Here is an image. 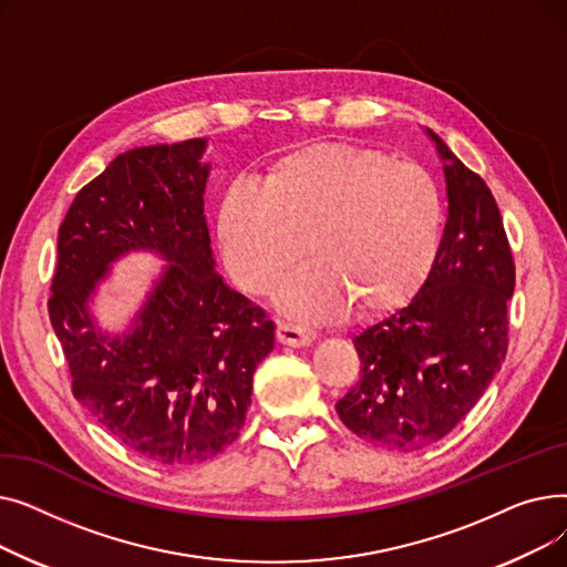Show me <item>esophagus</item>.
I'll list each match as a JSON object with an SVG mask.
<instances>
[{
  "label": "esophagus",
  "instance_id": "1",
  "mask_svg": "<svg viewBox=\"0 0 567 567\" xmlns=\"http://www.w3.org/2000/svg\"><path fill=\"white\" fill-rule=\"evenodd\" d=\"M278 340L287 347H308L315 340V331L306 329V326H299V323L280 321L278 323Z\"/></svg>",
  "mask_w": 567,
  "mask_h": 567
}]
</instances>
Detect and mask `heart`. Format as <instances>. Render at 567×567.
I'll return each mask as SVG.
<instances>
[{"label": "heart", "instance_id": "obj_1", "mask_svg": "<svg viewBox=\"0 0 567 567\" xmlns=\"http://www.w3.org/2000/svg\"><path fill=\"white\" fill-rule=\"evenodd\" d=\"M441 199L432 176L377 148L312 144L276 156L259 184L236 178L223 195L218 241L234 282L274 291L301 319L338 317L347 303L370 315L398 306L430 271Z\"/></svg>", "mask_w": 567, "mask_h": 567}]
</instances>
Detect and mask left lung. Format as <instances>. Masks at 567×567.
<instances>
[{
	"label": "left lung",
	"mask_w": 567,
	"mask_h": 567,
	"mask_svg": "<svg viewBox=\"0 0 567 567\" xmlns=\"http://www.w3.org/2000/svg\"><path fill=\"white\" fill-rule=\"evenodd\" d=\"M449 216L427 278L411 299L361 326V377L338 400L365 441L421 451L443 439L487 391L508 351L515 261L496 199L434 131Z\"/></svg>",
	"instance_id": "obj_1"
}]
</instances>
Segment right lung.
<instances>
[{"label": "right lung", "mask_w": 567, "mask_h": 567, "mask_svg": "<svg viewBox=\"0 0 567 567\" xmlns=\"http://www.w3.org/2000/svg\"><path fill=\"white\" fill-rule=\"evenodd\" d=\"M204 152V137L137 146L89 182L59 227L48 301L75 400L131 451L169 466L212 460L238 436L252 374L276 347V323L216 271ZM128 251L168 264L112 337L87 303Z\"/></svg>", "instance_id": "1"}]
</instances>
